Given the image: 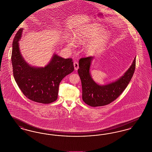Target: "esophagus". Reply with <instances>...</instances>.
Returning <instances> with one entry per match:
<instances>
[{
  "mask_svg": "<svg viewBox=\"0 0 152 152\" xmlns=\"http://www.w3.org/2000/svg\"><path fill=\"white\" fill-rule=\"evenodd\" d=\"M73 65H74L75 69L76 71H77V70L79 69V63H78V62L75 61V62L73 63Z\"/></svg>",
  "mask_w": 152,
  "mask_h": 152,
  "instance_id": "34e87169",
  "label": "esophagus"
}]
</instances>
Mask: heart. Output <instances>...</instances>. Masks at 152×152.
Segmentation results:
<instances>
[{
  "mask_svg": "<svg viewBox=\"0 0 152 152\" xmlns=\"http://www.w3.org/2000/svg\"><path fill=\"white\" fill-rule=\"evenodd\" d=\"M104 31V27L97 23L89 24L82 29L73 34V39L77 43L87 42L85 45L86 53L88 55H94L102 50L110 39V32ZM68 44L72 45L71 40Z\"/></svg>",
  "mask_w": 152,
  "mask_h": 152,
  "instance_id": "obj_1",
  "label": "heart"
}]
</instances>
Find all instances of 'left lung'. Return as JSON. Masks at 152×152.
<instances>
[{
	"mask_svg": "<svg viewBox=\"0 0 152 152\" xmlns=\"http://www.w3.org/2000/svg\"><path fill=\"white\" fill-rule=\"evenodd\" d=\"M94 57L81 58L79 60L78 73L81 81L82 98L91 107L108 105L115 100L128 86L134 72L136 57L129 69L122 76L105 85H100L92 77L90 68Z\"/></svg>",
	"mask_w": 152,
	"mask_h": 152,
	"instance_id": "left-lung-1",
	"label": "left lung"
}]
</instances>
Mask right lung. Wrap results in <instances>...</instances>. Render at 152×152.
<instances>
[{
    "mask_svg": "<svg viewBox=\"0 0 152 152\" xmlns=\"http://www.w3.org/2000/svg\"><path fill=\"white\" fill-rule=\"evenodd\" d=\"M22 32L23 28L19 29L12 43L11 61L15 80L29 100L42 104L53 102L58 99L60 83L74 70L72 59L64 58L54 53L44 67L29 65L19 48Z\"/></svg>",
    "mask_w": 152,
    "mask_h": 152,
    "instance_id": "right-lung-1",
    "label": "right lung"
}]
</instances>
